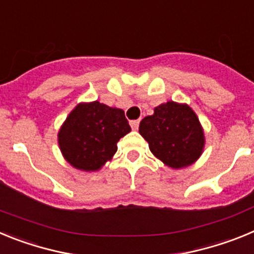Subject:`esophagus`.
<instances>
[{
	"mask_svg": "<svg viewBox=\"0 0 254 254\" xmlns=\"http://www.w3.org/2000/svg\"><path fill=\"white\" fill-rule=\"evenodd\" d=\"M129 125H131L132 129H134V131H136V129H138V126H140V120L131 121V122H129Z\"/></svg>",
	"mask_w": 254,
	"mask_h": 254,
	"instance_id": "34e87169",
	"label": "esophagus"
}]
</instances>
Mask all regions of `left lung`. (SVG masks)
<instances>
[{
  "instance_id": "left-lung-1",
  "label": "left lung",
  "mask_w": 254,
  "mask_h": 254,
  "mask_svg": "<svg viewBox=\"0 0 254 254\" xmlns=\"http://www.w3.org/2000/svg\"><path fill=\"white\" fill-rule=\"evenodd\" d=\"M150 151L173 169L186 168L201 156L205 134L196 113L187 104L167 102L145 117L138 127Z\"/></svg>"
}]
</instances>
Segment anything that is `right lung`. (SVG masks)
<instances>
[{
	"label": "right lung",
	"instance_id": "add662e5",
	"mask_svg": "<svg viewBox=\"0 0 254 254\" xmlns=\"http://www.w3.org/2000/svg\"><path fill=\"white\" fill-rule=\"evenodd\" d=\"M131 131L125 112L98 100L75 107L58 132L64 158L73 168L95 172L113 158L117 142Z\"/></svg>",
	"mask_w": 254,
	"mask_h": 254
}]
</instances>
